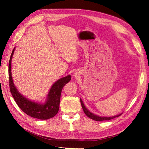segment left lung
Here are the masks:
<instances>
[{
	"instance_id": "1",
	"label": "left lung",
	"mask_w": 149,
	"mask_h": 149,
	"mask_svg": "<svg viewBox=\"0 0 149 149\" xmlns=\"http://www.w3.org/2000/svg\"><path fill=\"white\" fill-rule=\"evenodd\" d=\"M80 100H81V106H82V107H83V109L84 111V113L86 114V115L89 117L90 118L92 119L93 120H95V121H104V120H111V119H113L115 118V117H118L119 116H120L122 115L121 114H120V115H116V116H111V117H104V116H99L97 115H94L93 113H91L90 111H89L87 109L86 107L84 106V104H83V102L82 101V100L80 99Z\"/></svg>"
}]
</instances>
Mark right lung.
I'll return each instance as SVG.
<instances>
[{
	"label": "right lung",
	"mask_w": 149,
	"mask_h": 149,
	"mask_svg": "<svg viewBox=\"0 0 149 149\" xmlns=\"http://www.w3.org/2000/svg\"><path fill=\"white\" fill-rule=\"evenodd\" d=\"M11 53V55L9 61V89L18 107L26 113L27 115L32 116L33 118L40 120H47L51 118L58 113L59 109L60 98L63 88L65 85L71 80V76L70 75L65 77L59 79L55 82L49 92L47 99L44 104H38V102H33L27 98L24 97L18 92L14 85L11 75V59L13 55L14 50Z\"/></svg>",
	"instance_id": "obj_1"
}]
</instances>
